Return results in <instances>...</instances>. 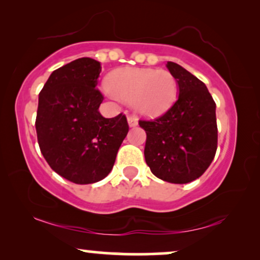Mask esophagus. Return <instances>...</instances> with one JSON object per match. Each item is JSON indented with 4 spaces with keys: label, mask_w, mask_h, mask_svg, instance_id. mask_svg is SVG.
Masks as SVG:
<instances>
[{
    "label": "esophagus",
    "mask_w": 260,
    "mask_h": 260,
    "mask_svg": "<svg viewBox=\"0 0 260 260\" xmlns=\"http://www.w3.org/2000/svg\"><path fill=\"white\" fill-rule=\"evenodd\" d=\"M127 123H129V126L134 127V126H136L137 124H138V120H137L136 117L129 116V117H127Z\"/></svg>",
    "instance_id": "1"
}]
</instances>
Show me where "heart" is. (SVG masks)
<instances>
[{
	"label": "heart",
	"instance_id": "1",
	"mask_svg": "<svg viewBox=\"0 0 260 260\" xmlns=\"http://www.w3.org/2000/svg\"><path fill=\"white\" fill-rule=\"evenodd\" d=\"M108 86L113 95L133 103L135 111L147 117H157L168 111L177 94L175 77L165 70H117L109 76Z\"/></svg>",
	"mask_w": 260,
	"mask_h": 260
}]
</instances>
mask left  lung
<instances>
[{
	"label": "left lung",
	"mask_w": 260,
	"mask_h": 260,
	"mask_svg": "<svg viewBox=\"0 0 260 260\" xmlns=\"http://www.w3.org/2000/svg\"><path fill=\"white\" fill-rule=\"evenodd\" d=\"M179 85V97L165 115L140 120L145 130V162L156 177L188 183L206 172L218 145L215 103L206 85L182 66L167 62Z\"/></svg>",
	"instance_id": "8db88e82"
}]
</instances>
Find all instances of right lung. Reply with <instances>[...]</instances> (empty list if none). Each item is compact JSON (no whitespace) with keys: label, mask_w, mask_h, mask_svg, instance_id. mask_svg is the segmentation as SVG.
I'll return each mask as SVG.
<instances>
[{"label":"right lung","mask_w":260,"mask_h":260,"mask_svg":"<svg viewBox=\"0 0 260 260\" xmlns=\"http://www.w3.org/2000/svg\"><path fill=\"white\" fill-rule=\"evenodd\" d=\"M101 62L80 58L53 71L39 94L35 127L41 154L63 179L77 184L109 175L126 137V117L104 118L97 79Z\"/></svg>","instance_id":"add662e5"}]
</instances>
